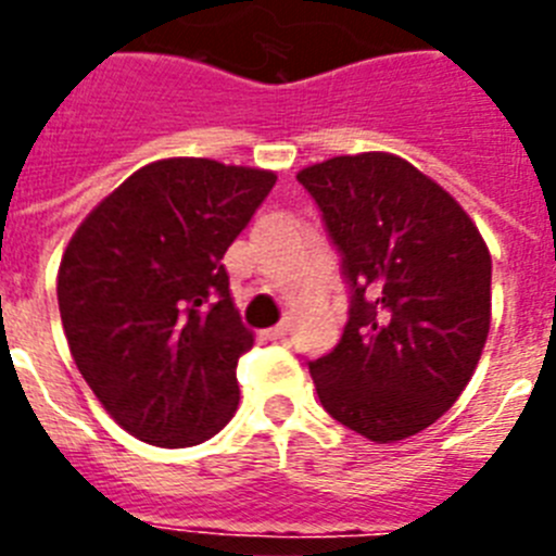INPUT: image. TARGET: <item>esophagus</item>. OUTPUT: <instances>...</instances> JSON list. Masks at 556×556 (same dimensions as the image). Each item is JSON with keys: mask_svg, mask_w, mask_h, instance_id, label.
Instances as JSON below:
<instances>
[{"mask_svg": "<svg viewBox=\"0 0 556 556\" xmlns=\"http://www.w3.org/2000/svg\"><path fill=\"white\" fill-rule=\"evenodd\" d=\"M287 333H289V326H287V323H278V326L269 328V331L264 333V337H267L269 342H283V339H287Z\"/></svg>", "mask_w": 556, "mask_h": 556, "instance_id": "obj_1", "label": "esophagus"}]
</instances>
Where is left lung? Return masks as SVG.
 Returning a JSON list of instances; mask_svg holds the SVG:
<instances>
[{"label":"left lung","mask_w":556,"mask_h":556,"mask_svg":"<svg viewBox=\"0 0 556 556\" xmlns=\"http://www.w3.org/2000/svg\"><path fill=\"white\" fill-rule=\"evenodd\" d=\"M298 180L348 283L342 337L308 362L323 409L372 443L429 429L488 339V244L448 191L390 152L339 155Z\"/></svg>","instance_id":"1"}]
</instances>
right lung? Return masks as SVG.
Wrapping results in <instances>:
<instances>
[{"instance_id": "add662e5", "label": "right lung", "mask_w": 556, "mask_h": 556, "mask_svg": "<svg viewBox=\"0 0 556 556\" xmlns=\"http://www.w3.org/2000/svg\"><path fill=\"white\" fill-rule=\"evenodd\" d=\"M273 186L264 169L155 161L72 236L58 269L68 351L141 443L198 445L233 417L236 365L253 333L230 301L223 255Z\"/></svg>"}]
</instances>
